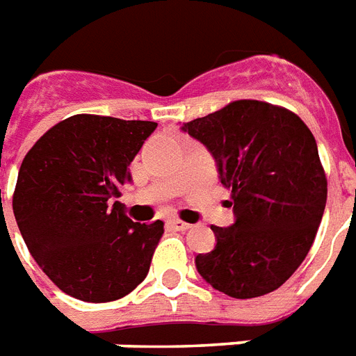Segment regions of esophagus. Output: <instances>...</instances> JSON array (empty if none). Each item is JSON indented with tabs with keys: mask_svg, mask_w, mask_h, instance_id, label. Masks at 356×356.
I'll return each instance as SVG.
<instances>
[{
	"mask_svg": "<svg viewBox=\"0 0 356 356\" xmlns=\"http://www.w3.org/2000/svg\"><path fill=\"white\" fill-rule=\"evenodd\" d=\"M172 227L173 229H177V231H188L190 227H192V225H190V223H186V222H183V220H172Z\"/></svg>",
	"mask_w": 356,
	"mask_h": 356,
	"instance_id": "obj_1",
	"label": "esophagus"
}]
</instances>
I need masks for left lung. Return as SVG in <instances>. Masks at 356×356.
<instances>
[{
	"mask_svg": "<svg viewBox=\"0 0 356 356\" xmlns=\"http://www.w3.org/2000/svg\"><path fill=\"white\" fill-rule=\"evenodd\" d=\"M183 131L214 155L236 216L231 227L212 225L216 248L195 268L231 298L273 292L309 254L325 211L314 134L292 111L257 99L231 102Z\"/></svg>",
	"mask_w": 356,
	"mask_h": 356,
	"instance_id": "obj_1",
	"label": "left lung"
}]
</instances>
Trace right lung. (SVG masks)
<instances>
[{"instance_id":"right-lung-1","label":"right lung","mask_w":356,"mask_h":356,"mask_svg":"<svg viewBox=\"0 0 356 356\" xmlns=\"http://www.w3.org/2000/svg\"><path fill=\"white\" fill-rule=\"evenodd\" d=\"M155 122L75 114L27 151L13 211L27 249L64 293L86 303L127 296L144 281L164 222H133L114 201Z\"/></svg>"}]
</instances>
